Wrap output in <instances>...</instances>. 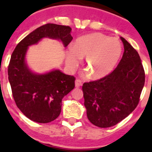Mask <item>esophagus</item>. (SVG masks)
Returning <instances> with one entry per match:
<instances>
[{
  "label": "esophagus",
  "mask_w": 152,
  "mask_h": 152,
  "mask_svg": "<svg viewBox=\"0 0 152 152\" xmlns=\"http://www.w3.org/2000/svg\"><path fill=\"white\" fill-rule=\"evenodd\" d=\"M82 85V81L79 79H77V80H75V87L76 88H79L80 86Z\"/></svg>",
  "instance_id": "34e87169"
}]
</instances>
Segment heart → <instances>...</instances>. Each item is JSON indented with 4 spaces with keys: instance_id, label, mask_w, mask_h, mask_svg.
Segmentation results:
<instances>
[{
    "instance_id": "1",
    "label": "heart",
    "mask_w": 152,
    "mask_h": 152,
    "mask_svg": "<svg viewBox=\"0 0 152 152\" xmlns=\"http://www.w3.org/2000/svg\"><path fill=\"white\" fill-rule=\"evenodd\" d=\"M122 54V44L118 39L110 38L102 33L81 36L75 42L66 54L70 67L78 64L80 58H85L84 68L91 77L102 78L110 73Z\"/></svg>"
}]
</instances>
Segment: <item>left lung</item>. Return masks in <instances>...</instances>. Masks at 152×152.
I'll use <instances>...</instances> for the list:
<instances>
[{"mask_svg": "<svg viewBox=\"0 0 152 152\" xmlns=\"http://www.w3.org/2000/svg\"><path fill=\"white\" fill-rule=\"evenodd\" d=\"M122 59L110 74L84 83V106L92 124L111 127L131 113L139 104L145 80L144 68L137 51L124 38Z\"/></svg>", "mask_w": 152, "mask_h": 152, "instance_id": "1", "label": "left lung"}]
</instances>
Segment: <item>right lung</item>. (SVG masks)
I'll list each match as a JSON object with an SVG mask.
<instances>
[{
    "instance_id": "right-lung-1",
    "label": "right lung",
    "mask_w": 152,
    "mask_h": 152,
    "mask_svg": "<svg viewBox=\"0 0 152 152\" xmlns=\"http://www.w3.org/2000/svg\"><path fill=\"white\" fill-rule=\"evenodd\" d=\"M72 28L54 23L40 26L16 46L8 65V79L16 105L32 121L48 123L59 116L61 100L75 88V77L55 70L45 75L31 72L25 62L28 46L41 39H60L64 46L72 42Z\"/></svg>"
}]
</instances>
